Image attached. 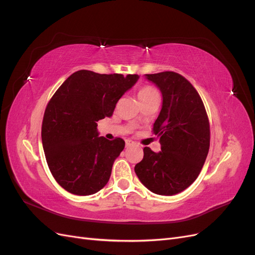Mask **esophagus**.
<instances>
[{"mask_svg": "<svg viewBox=\"0 0 255 255\" xmlns=\"http://www.w3.org/2000/svg\"><path fill=\"white\" fill-rule=\"evenodd\" d=\"M132 145H134V141L129 140V139L126 140V146H127V148H129V146H132Z\"/></svg>", "mask_w": 255, "mask_h": 255, "instance_id": "34e87169", "label": "esophagus"}]
</instances>
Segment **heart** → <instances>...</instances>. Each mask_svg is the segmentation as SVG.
<instances>
[{
    "label": "heart",
    "mask_w": 255,
    "mask_h": 255,
    "mask_svg": "<svg viewBox=\"0 0 255 255\" xmlns=\"http://www.w3.org/2000/svg\"><path fill=\"white\" fill-rule=\"evenodd\" d=\"M155 96H158L157 91L151 86H143L138 90V98L140 100V103H143L146 100H149Z\"/></svg>",
    "instance_id": "heart-1"
}]
</instances>
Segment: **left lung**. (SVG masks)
<instances>
[{
  "mask_svg": "<svg viewBox=\"0 0 255 255\" xmlns=\"http://www.w3.org/2000/svg\"><path fill=\"white\" fill-rule=\"evenodd\" d=\"M163 95V107L152 128L161 151L143 148L135 166L138 179L154 194L172 196L186 189L201 172L210 150V121L191 83L173 71L145 74Z\"/></svg>",
  "mask_w": 255,
  "mask_h": 255,
  "instance_id": "left-lung-1",
  "label": "left lung"
}]
</instances>
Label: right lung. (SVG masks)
<instances>
[{
    "instance_id": "1",
    "label": "right lung",
    "mask_w": 255,
    "mask_h": 255,
    "mask_svg": "<svg viewBox=\"0 0 255 255\" xmlns=\"http://www.w3.org/2000/svg\"><path fill=\"white\" fill-rule=\"evenodd\" d=\"M137 80V74L80 70L51 98L42 120V145L52 175L67 191L88 196L109 182L126 142L120 137H99L97 122L112 117L119 99Z\"/></svg>"
}]
</instances>
